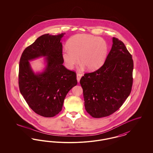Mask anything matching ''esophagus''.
I'll list each match as a JSON object with an SVG mask.
<instances>
[{
    "mask_svg": "<svg viewBox=\"0 0 153 153\" xmlns=\"http://www.w3.org/2000/svg\"><path fill=\"white\" fill-rule=\"evenodd\" d=\"M82 74H80V73H77V80L78 82H80V79H81V77H82Z\"/></svg>",
    "mask_w": 153,
    "mask_h": 153,
    "instance_id": "obj_1",
    "label": "esophagus"
}]
</instances>
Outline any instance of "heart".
<instances>
[{"label":"heart","mask_w":153,"mask_h":153,"mask_svg":"<svg viewBox=\"0 0 153 153\" xmlns=\"http://www.w3.org/2000/svg\"><path fill=\"white\" fill-rule=\"evenodd\" d=\"M68 48H64L62 57L66 65L72 69L79 62L90 71L101 67L107 58L108 46L100 37L85 34H76L68 41Z\"/></svg>","instance_id":"1"}]
</instances>
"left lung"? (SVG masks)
<instances>
[{"mask_svg": "<svg viewBox=\"0 0 153 153\" xmlns=\"http://www.w3.org/2000/svg\"><path fill=\"white\" fill-rule=\"evenodd\" d=\"M113 44L104 64L84 74L80 81L85 108L93 117H108L123 105L130 94L134 62L123 42L113 37Z\"/></svg>", "mask_w": 153, "mask_h": 153, "instance_id": "1", "label": "left lung"}]
</instances>
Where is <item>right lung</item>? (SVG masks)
<instances>
[{
    "label": "right lung",
    "mask_w": 153,
    "mask_h": 153,
    "mask_svg": "<svg viewBox=\"0 0 153 153\" xmlns=\"http://www.w3.org/2000/svg\"><path fill=\"white\" fill-rule=\"evenodd\" d=\"M65 33L38 37L27 46L20 58L18 84L21 94L30 108L42 117H51L62 110L66 95L77 84L76 73L62 65V45ZM44 56L47 65L43 73H34L29 60Z\"/></svg>",
    "instance_id": "1"
}]
</instances>
